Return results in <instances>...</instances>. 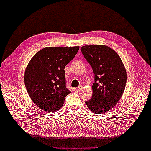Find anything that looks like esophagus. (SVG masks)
<instances>
[{"instance_id": "esophagus-1", "label": "esophagus", "mask_w": 151, "mask_h": 151, "mask_svg": "<svg viewBox=\"0 0 151 151\" xmlns=\"http://www.w3.org/2000/svg\"><path fill=\"white\" fill-rule=\"evenodd\" d=\"M81 89H82V86H80L78 87V88H76V90L77 91H80L81 90Z\"/></svg>"}]
</instances>
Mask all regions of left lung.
<instances>
[{"mask_svg":"<svg viewBox=\"0 0 151 151\" xmlns=\"http://www.w3.org/2000/svg\"><path fill=\"white\" fill-rule=\"evenodd\" d=\"M81 50L95 74L93 94L86 104L94 113H106L117 104L125 90V66L117 53L105 45L83 46Z\"/></svg>","mask_w":151,"mask_h":151,"instance_id":"left-lung-1","label":"left lung"}]
</instances>
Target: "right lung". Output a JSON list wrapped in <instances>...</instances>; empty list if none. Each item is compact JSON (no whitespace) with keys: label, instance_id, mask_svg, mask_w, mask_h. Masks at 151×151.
I'll list each match as a JSON object with an SVG mask.
<instances>
[{"label":"right lung","instance_id":"obj_1","mask_svg":"<svg viewBox=\"0 0 151 151\" xmlns=\"http://www.w3.org/2000/svg\"><path fill=\"white\" fill-rule=\"evenodd\" d=\"M80 47H47L40 50L28 63L24 83L32 101L47 112L59 110L71 93L66 88L64 68Z\"/></svg>","mask_w":151,"mask_h":151}]
</instances>
